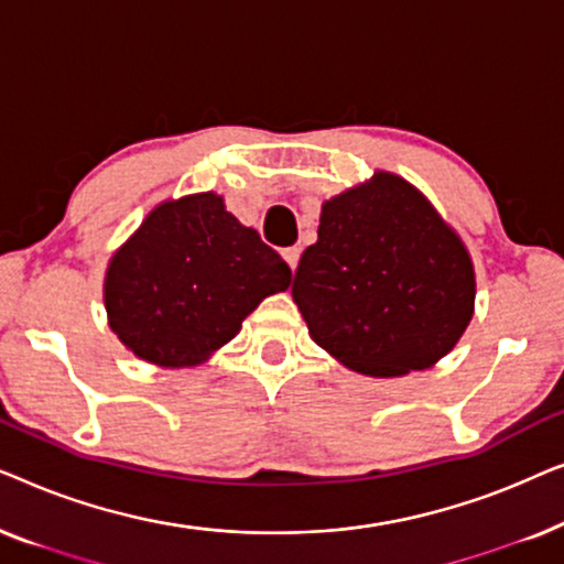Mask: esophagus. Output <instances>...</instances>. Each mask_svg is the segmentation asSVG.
Masks as SVG:
<instances>
[{
	"label": "esophagus",
	"instance_id": "34e87169",
	"mask_svg": "<svg viewBox=\"0 0 564 564\" xmlns=\"http://www.w3.org/2000/svg\"><path fill=\"white\" fill-rule=\"evenodd\" d=\"M282 257H284V261H288V264H290L292 272H295L297 261H300V249H297V246H290V249H284Z\"/></svg>",
	"mask_w": 564,
	"mask_h": 564
}]
</instances>
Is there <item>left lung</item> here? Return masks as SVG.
Here are the masks:
<instances>
[{"label": "left lung", "mask_w": 564, "mask_h": 564, "mask_svg": "<svg viewBox=\"0 0 564 564\" xmlns=\"http://www.w3.org/2000/svg\"><path fill=\"white\" fill-rule=\"evenodd\" d=\"M292 300L307 334L344 367L400 377L446 357L475 313V267L434 205L375 172L323 203Z\"/></svg>", "instance_id": "obj_1"}]
</instances>
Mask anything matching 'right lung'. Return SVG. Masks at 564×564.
I'll use <instances>...</instances> for the list:
<instances>
[{"label":"right lung","instance_id":"1","mask_svg":"<svg viewBox=\"0 0 564 564\" xmlns=\"http://www.w3.org/2000/svg\"><path fill=\"white\" fill-rule=\"evenodd\" d=\"M290 267L215 192L166 199L112 253L110 328L138 359L195 367L228 344L261 300L288 290Z\"/></svg>","mask_w":564,"mask_h":564}]
</instances>
